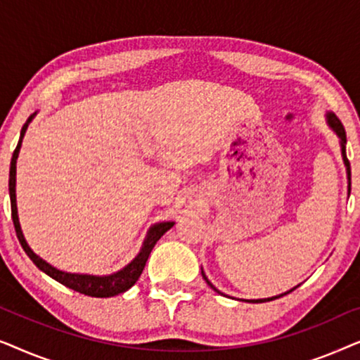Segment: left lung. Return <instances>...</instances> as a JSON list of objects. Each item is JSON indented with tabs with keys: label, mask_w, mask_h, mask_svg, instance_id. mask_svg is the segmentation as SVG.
<instances>
[{
	"label": "left lung",
	"mask_w": 360,
	"mask_h": 360,
	"mask_svg": "<svg viewBox=\"0 0 360 360\" xmlns=\"http://www.w3.org/2000/svg\"><path fill=\"white\" fill-rule=\"evenodd\" d=\"M328 122H329V126L333 127L334 131H336V134L339 136V139H341V149H342V159H344V164H346V167H347V179H349V191H351V164H349V160H347V155H346V131H344V126H342V122L339 121V117L336 116V115H333V112H328ZM203 274V272H201ZM203 278L206 280V283L210 285L211 288L214 290V292H218V293H221L219 290H216L214 287H213V283L210 282L208 278H206V275L203 274ZM297 288V287H295ZM295 288H292L290 290V292H293ZM290 292H287V293H290ZM287 293H283V295H287ZM283 295H278V297H272V298H264V300H250V303H264V302H272V300H275V298H280V297H283Z\"/></svg>",
	"instance_id": "1"
}]
</instances>
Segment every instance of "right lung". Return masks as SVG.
<instances>
[{"label": "right lung", "instance_id": "add662e5", "mask_svg": "<svg viewBox=\"0 0 360 360\" xmlns=\"http://www.w3.org/2000/svg\"><path fill=\"white\" fill-rule=\"evenodd\" d=\"M32 120V116L29 117L26 124L22 126L21 129V137H19V142L16 146V149L13 152V159H11V167H9V198H11V216H13V223H14V229H16V236L21 243L24 252L29 255V259L36 264V267L42 270L44 274H47L49 277H52L53 280H57L58 283L65 285V287L75 290L78 293L88 295V297H95V298H108V297H115V295L124 293L126 290H129L132 285H134L137 280H139L142 270L146 267L147 259L154 249V245L157 244L162 236H164L167 231H169L174 223L172 221H167V223H159L155 226H152L149 234H147V239L144 240V245H142L141 252L137 254V257L132 260L129 265H126L124 269L120 270V272L108 275V277H95V275H80V274H67L62 272V270H57L52 265H49L46 260H42L39 255H36L29 248L26 239H24L21 226H19V219H18V208H16V159L19 154V149H21V142L24 137V132L27 129L29 121Z\"/></svg>", "mask_w": 360, "mask_h": 360}]
</instances>
